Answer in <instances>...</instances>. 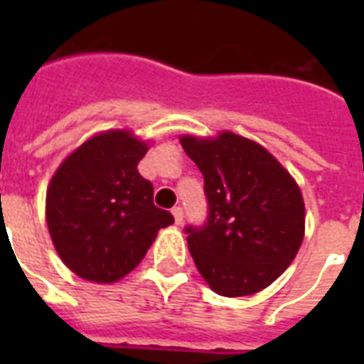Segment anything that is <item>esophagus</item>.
Segmentation results:
<instances>
[{"mask_svg":"<svg viewBox=\"0 0 364 364\" xmlns=\"http://www.w3.org/2000/svg\"><path fill=\"white\" fill-rule=\"evenodd\" d=\"M171 215H173V219H176V225H181V223H183V210H181V208H173V210H171Z\"/></svg>","mask_w":364,"mask_h":364,"instance_id":"34e87169","label":"esophagus"}]
</instances>
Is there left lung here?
Instances as JSON below:
<instances>
[{
    "instance_id": "1",
    "label": "left lung",
    "mask_w": 364,
    "mask_h": 364,
    "mask_svg": "<svg viewBox=\"0 0 364 364\" xmlns=\"http://www.w3.org/2000/svg\"><path fill=\"white\" fill-rule=\"evenodd\" d=\"M179 141L204 176L210 204L205 227L187 228L200 276L221 296L259 293L287 270L304 240L299 183L260 143L234 132Z\"/></svg>"
}]
</instances>
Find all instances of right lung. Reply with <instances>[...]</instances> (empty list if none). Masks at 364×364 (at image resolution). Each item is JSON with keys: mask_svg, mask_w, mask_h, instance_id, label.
<instances>
[{"mask_svg": "<svg viewBox=\"0 0 364 364\" xmlns=\"http://www.w3.org/2000/svg\"><path fill=\"white\" fill-rule=\"evenodd\" d=\"M149 147L128 128L100 132L68 154L48 183L45 217L54 249L87 282L122 279L173 223L137 171Z\"/></svg>", "mask_w": 364, "mask_h": 364, "instance_id": "obj_1", "label": "right lung"}]
</instances>
